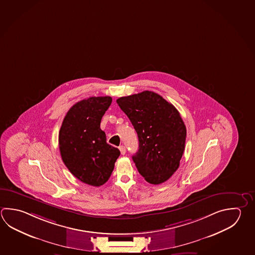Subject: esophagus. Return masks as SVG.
<instances>
[{
  "mask_svg": "<svg viewBox=\"0 0 255 255\" xmlns=\"http://www.w3.org/2000/svg\"><path fill=\"white\" fill-rule=\"evenodd\" d=\"M119 149H120L121 154H122V155H125V154L126 153V148H125V146L122 145V146L119 147Z\"/></svg>",
  "mask_w": 255,
  "mask_h": 255,
  "instance_id": "34e87169",
  "label": "esophagus"
}]
</instances>
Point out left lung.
Wrapping results in <instances>:
<instances>
[{"mask_svg":"<svg viewBox=\"0 0 255 255\" xmlns=\"http://www.w3.org/2000/svg\"><path fill=\"white\" fill-rule=\"evenodd\" d=\"M116 102L138 135L139 149L132 159L139 173L150 184L165 182L178 169L185 149L187 130L178 111L151 91Z\"/></svg>","mask_w":255,"mask_h":255,"instance_id":"1","label":"left lung"}]
</instances>
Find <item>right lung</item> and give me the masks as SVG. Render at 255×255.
<instances>
[{
    "label": "right lung",
    "mask_w": 255,
    "mask_h": 255,
    "mask_svg": "<svg viewBox=\"0 0 255 255\" xmlns=\"http://www.w3.org/2000/svg\"><path fill=\"white\" fill-rule=\"evenodd\" d=\"M112 103L110 96H93L68 110L58 134L63 162L82 182L100 187L110 178L120 150L106 142L100 128L102 117Z\"/></svg>",
    "instance_id": "right-lung-1"
}]
</instances>
